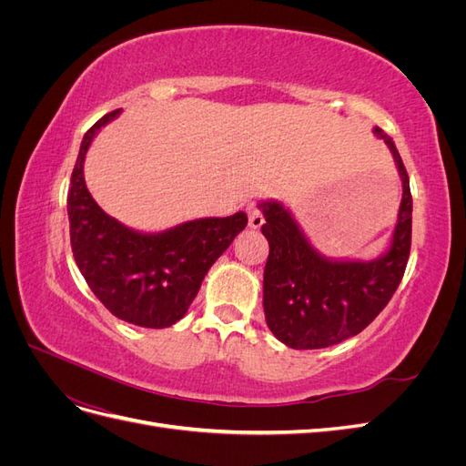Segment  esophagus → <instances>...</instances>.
Masks as SVG:
<instances>
[{"label":"esophagus","instance_id":"34e87169","mask_svg":"<svg viewBox=\"0 0 466 466\" xmlns=\"http://www.w3.org/2000/svg\"><path fill=\"white\" fill-rule=\"evenodd\" d=\"M247 214H248V228L250 229H260L262 225H264L262 211L257 206H248L247 208Z\"/></svg>","mask_w":466,"mask_h":466}]
</instances>
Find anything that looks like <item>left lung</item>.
I'll return each mask as SVG.
<instances>
[{
	"label": "left lung",
	"mask_w": 466,
	"mask_h": 466,
	"mask_svg": "<svg viewBox=\"0 0 466 466\" xmlns=\"http://www.w3.org/2000/svg\"><path fill=\"white\" fill-rule=\"evenodd\" d=\"M373 134L392 153L402 180V200L389 248L373 260L329 258L309 243L289 208L278 200L258 204L270 245L264 268L268 329L293 350H319L360 334L385 309L406 270L412 243L410 180L392 137Z\"/></svg>",
	"instance_id": "left-lung-1"
}]
</instances>
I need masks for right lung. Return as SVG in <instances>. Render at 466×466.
<instances>
[{
	"mask_svg": "<svg viewBox=\"0 0 466 466\" xmlns=\"http://www.w3.org/2000/svg\"><path fill=\"white\" fill-rule=\"evenodd\" d=\"M118 115L108 112L83 136L67 194L69 238L79 272L112 315L167 329L187 315L211 264L245 229L247 214L200 218L159 233L130 229L105 214L87 190L83 163L95 136Z\"/></svg>",
	"mask_w": 466,
	"mask_h": 466,
	"instance_id": "right-lung-1",
	"label": "right lung"
}]
</instances>
